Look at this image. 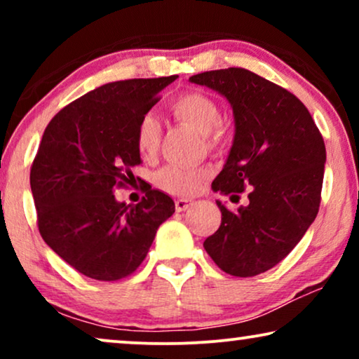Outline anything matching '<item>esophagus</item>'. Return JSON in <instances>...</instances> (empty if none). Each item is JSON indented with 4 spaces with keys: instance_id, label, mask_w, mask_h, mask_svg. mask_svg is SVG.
I'll list each match as a JSON object with an SVG mask.
<instances>
[{
    "instance_id": "1",
    "label": "esophagus",
    "mask_w": 359,
    "mask_h": 359,
    "mask_svg": "<svg viewBox=\"0 0 359 359\" xmlns=\"http://www.w3.org/2000/svg\"><path fill=\"white\" fill-rule=\"evenodd\" d=\"M191 205H193V201H191V199H176L175 201V208H176V210H178V212H183V210L189 209Z\"/></svg>"
}]
</instances>
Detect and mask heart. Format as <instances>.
<instances>
[{
	"instance_id": "b5f03b06",
	"label": "heart",
	"mask_w": 359,
	"mask_h": 359,
	"mask_svg": "<svg viewBox=\"0 0 359 359\" xmlns=\"http://www.w3.org/2000/svg\"><path fill=\"white\" fill-rule=\"evenodd\" d=\"M170 111L176 121L188 124L208 137L209 145H217L222 140L220 122L222 112L212 97L201 91H186L170 102ZM161 140L160 121L155 114L147 112L140 117L135 129V145L144 158H151L158 151ZM205 178V171L170 165L160 170L155 176V183L161 191L176 196L191 194L198 189L201 181Z\"/></svg>"
}]
</instances>
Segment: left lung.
<instances>
[{
  "label": "left lung",
  "mask_w": 359,
  "mask_h": 359,
  "mask_svg": "<svg viewBox=\"0 0 359 359\" xmlns=\"http://www.w3.org/2000/svg\"><path fill=\"white\" fill-rule=\"evenodd\" d=\"M193 83L230 101L235 139L212 183L232 203L248 189V203L229 210L204 248L230 276L252 278L283 262L316 220L322 199L325 144L301 100L245 68L204 72Z\"/></svg>",
  "instance_id": "8db88e82"
}]
</instances>
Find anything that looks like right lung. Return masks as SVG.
<instances>
[{"mask_svg":"<svg viewBox=\"0 0 359 359\" xmlns=\"http://www.w3.org/2000/svg\"><path fill=\"white\" fill-rule=\"evenodd\" d=\"M107 83L63 107L48 122L31 166L37 227L58 257L97 281L130 276L156 230L175 212L170 196L147 186L140 203H117L140 165L135 129L176 80Z\"/></svg>","mask_w":359,"mask_h":359,"instance_id":"1","label":"right lung"}]
</instances>
